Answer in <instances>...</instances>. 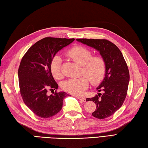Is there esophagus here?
Wrapping results in <instances>:
<instances>
[{
	"label": "esophagus",
	"instance_id": "1",
	"mask_svg": "<svg viewBox=\"0 0 148 148\" xmlns=\"http://www.w3.org/2000/svg\"><path fill=\"white\" fill-rule=\"evenodd\" d=\"M76 97L78 99H80V100L82 101H86V98L84 97H82V96H76Z\"/></svg>",
	"mask_w": 148,
	"mask_h": 148
}]
</instances>
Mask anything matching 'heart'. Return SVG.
Instances as JSON below:
<instances>
[{
	"instance_id": "1",
	"label": "heart",
	"mask_w": 148,
	"mask_h": 148,
	"mask_svg": "<svg viewBox=\"0 0 148 148\" xmlns=\"http://www.w3.org/2000/svg\"><path fill=\"white\" fill-rule=\"evenodd\" d=\"M68 57L81 67L80 77L71 78L62 84L64 91L73 95H82L89 87V82L93 85L99 84L103 79L106 72V64L100 56H92L91 51L85 47L78 46L72 48L67 52ZM61 59L56 56L50 64V71L53 77L57 80L62 79Z\"/></svg>"
}]
</instances>
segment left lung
Instances as JSON below:
<instances>
[{"mask_svg": "<svg viewBox=\"0 0 148 148\" xmlns=\"http://www.w3.org/2000/svg\"><path fill=\"white\" fill-rule=\"evenodd\" d=\"M77 41L94 48L99 52L106 64L103 80L97 90L103 91L94 97L87 98L96 105L92 116L105 119L115 113L122 106L127 95L130 73L123 54L116 45L105 39H77Z\"/></svg>", "mask_w": 148, "mask_h": 148, "instance_id": "left-lung-1", "label": "left lung"}]
</instances>
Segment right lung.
Instances as JSON below:
<instances>
[{"label": "right lung", "mask_w": 148, "mask_h": 148, "mask_svg": "<svg viewBox=\"0 0 148 148\" xmlns=\"http://www.w3.org/2000/svg\"><path fill=\"white\" fill-rule=\"evenodd\" d=\"M75 40L47 37L29 48L21 60L18 71L20 95L32 112L42 118H49L61 111L64 92H57L58 84L50 71L56 53ZM54 90L51 95L46 93Z\"/></svg>", "instance_id": "1"}]
</instances>
